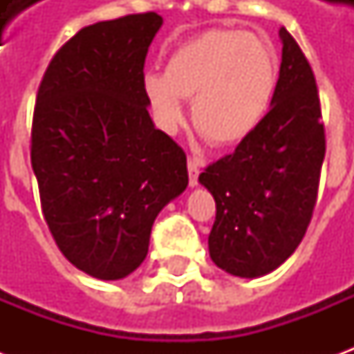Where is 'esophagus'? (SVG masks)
Segmentation results:
<instances>
[{
  "label": "esophagus",
  "mask_w": 354,
  "mask_h": 354,
  "mask_svg": "<svg viewBox=\"0 0 354 354\" xmlns=\"http://www.w3.org/2000/svg\"><path fill=\"white\" fill-rule=\"evenodd\" d=\"M201 167H203V161H201V159H195V157H189V159H187V172H189V185H192V187H197V184H199Z\"/></svg>",
  "instance_id": "esophagus-1"
}]
</instances>
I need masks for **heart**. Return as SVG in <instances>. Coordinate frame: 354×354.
Segmentation results:
<instances>
[{
    "label": "heart",
    "mask_w": 354,
    "mask_h": 354,
    "mask_svg": "<svg viewBox=\"0 0 354 354\" xmlns=\"http://www.w3.org/2000/svg\"><path fill=\"white\" fill-rule=\"evenodd\" d=\"M279 68L271 45L241 30H208L170 53L165 73L147 72L142 88L157 127L174 134L192 98V121L210 142L233 146L267 115Z\"/></svg>",
    "instance_id": "1"
}]
</instances>
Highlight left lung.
Instances as JSON below:
<instances>
[{
  "label": "left lung",
  "mask_w": 354,
  "mask_h": 354,
  "mask_svg": "<svg viewBox=\"0 0 354 354\" xmlns=\"http://www.w3.org/2000/svg\"><path fill=\"white\" fill-rule=\"evenodd\" d=\"M279 37L282 62L271 109L235 153L199 176L216 201L210 258L241 279L271 273L301 243L326 151L311 66L286 28Z\"/></svg>",
  "instance_id": "8db88e82"
}]
</instances>
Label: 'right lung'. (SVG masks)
I'll return each mask as SVG.
<instances>
[{
  "label": "right lung",
  "mask_w": 354,
  "mask_h": 354,
  "mask_svg": "<svg viewBox=\"0 0 354 354\" xmlns=\"http://www.w3.org/2000/svg\"><path fill=\"white\" fill-rule=\"evenodd\" d=\"M162 26L157 12L80 30L37 91L32 169L60 252L83 273L119 281L146 260L157 214L187 187V159L155 129L142 88Z\"/></svg>",
  "instance_id": "obj_1"
}]
</instances>
